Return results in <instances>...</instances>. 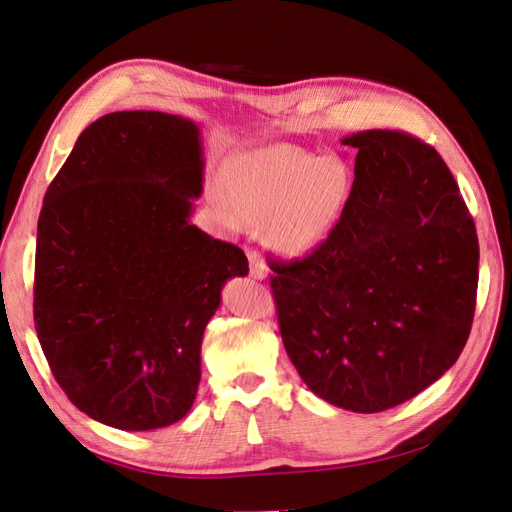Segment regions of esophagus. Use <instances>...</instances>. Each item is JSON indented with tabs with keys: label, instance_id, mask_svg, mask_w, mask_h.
<instances>
[{
	"label": "esophagus",
	"instance_id": "34e87169",
	"mask_svg": "<svg viewBox=\"0 0 512 512\" xmlns=\"http://www.w3.org/2000/svg\"><path fill=\"white\" fill-rule=\"evenodd\" d=\"M247 258H249V276H252L254 280H265L269 276V269H267V263L263 260V256H260L258 252H247Z\"/></svg>",
	"mask_w": 512,
	"mask_h": 512
}]
</instances>
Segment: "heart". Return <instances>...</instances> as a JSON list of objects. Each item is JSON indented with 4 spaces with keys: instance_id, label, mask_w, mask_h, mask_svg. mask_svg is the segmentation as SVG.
<instances>
[{
    "instance_id": "b5f03b06",
    "label": "heart",
    "mask_w": 512,
    "mask_h": 512,
    "mask_svg": "<svg viewBox=\"0 0 512 512\" xmlns=\"http://www.w3.org/2000/svg\"><path fill=\"white\" fill-rule=\"evenodd\" d=\"M226 191L245 219L265 226L273 249L297 258L328 241L350 199L352 180L341 160L269 145L228 162Z\"/></svg>"
}]
</instances>
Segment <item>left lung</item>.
I'll return each instance as SVG.
<instances>
[{"label":"left lung","mask_w":512,"mask_h":512,"mask_svg":"<svg viewBox=\"0 0 512 512\" xmlns=\"http://www.w3.org/2000/svg\"><path fill=\"white\" fill-rule=\"evenodd\" d=\"M358 149L341 221L313 254L271 263L284 350L321 400L404 404L450 369L471 330L478 236L436 149L393 130Z\"/></svg>","instance_id":"1"}]
</instances>
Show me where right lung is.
Wrapping results in <instances>:
<instances>
[{"instance_id": "add662e5", "label": "right lung", "mask_w": 512, "mask_h": 512, "mask_svg": "<svg viewBox=\"0 0 512 512\" xmlns=\"http://www.w3.org/2000/svg\"><path fill=\"white\" fill-rule=\"evenodd\" d=\"M202 132L158 110L86 128L43 199L34 323L56 382L104 426L145 432L189 415L221 289L249 265L191 223Z\"/></svg>"}]
</instances>
